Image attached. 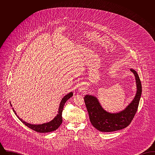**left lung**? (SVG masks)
Masks as SVG:
<instances>
[{
	"label": "left lung",
	"mask_w": 155,
	"mask_h": 155,
	"mask_svg": "<svg viewBox=\"0 0 155 155\" xmlns=\"http://www.w3.org/2000/svg\"><path fill=\"white\" fill-rule=\"evenodd\" d=\"M135 78L137 92L133 101L125 109L117 113H110L102 107L96 96L86 95L84 101L92 125L101 132H113L127 127L137 111L142 94V85L139 75L133 68L130 69Z\"/></svg>",
	"instance_id": "left-lung-1"
}]
</instances>
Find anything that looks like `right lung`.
<instances>
[{
    "instance_id": "right-lung-1",
    "label": "right lung",
    "mask_w": 155,
    "mask_h": 155,
    "mask_svg": "<svg viewBox=\"0 0 155 155\" xmlns=\"http://www.w3.org/2000/svg\"><path fill=\"white\" fill-rule=\"evenodd\" d=\"M73 96V92H70V93L67 94L66 95L64 96L62 99L61 100V102L59 104V109H58V113L57 115L54 117V118L51 121L43 123L41 124H30L28 123H27L26 121L22 120L21 118H20L18 116L17 114L15 111L14 110V108H12L13 110L15 112V114L17 116V117L19 118V120L22 122L23 124H24L26 126L29 127L31 129L33 130L34 131H35L38 133H46L52 132L53 131L56 130L61 124L62 123L63 119H62V111L63 109V107L65 103L71 97ZM10 105L12 107V105L11 104V102H10Z\"/></svg>"
}]
</instances>
